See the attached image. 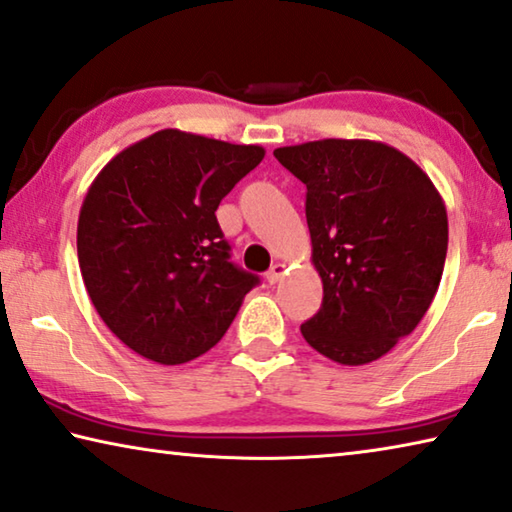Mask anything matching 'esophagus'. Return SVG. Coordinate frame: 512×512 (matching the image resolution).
<instances>
[{
    "label": "esophagus",
    "mask_w": 512,
    "mask_h": 512,
    "mask_svg": "<svg viewBox=\"0 0 512 512\" xmlns=\"http://www.w3.org/2000/svg\"><path fill=\"white\" fill-rule=\"evenodd\" d=\"M285 271H287L285 264H273L271 271L266 273V280H269L271 285H275V282H280V278H282V275H285Z\"/></svg>",
    "instance_id": "obj_1"
}]
</instances>
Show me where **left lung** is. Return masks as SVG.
Here are the masks:
<instances>
[{
	"label": "left lung",
	"mask_w": 512,
	"mask_h": 512,
	"mask_svg": "<svg viewBox=\"0 0 512 512\" xmlns=\"http://www.w3.org/2000/svg\"><path fill=\"white\" fill-rule=\"evenodd\" d=\"M307 186L305 216L323 303L300 326L328 360L360 367L419 326L440 287L449 221L424 170L369 139L273 150Z\"/></svg>",
	"instance_id": "8db88e82"
}]
</instances>
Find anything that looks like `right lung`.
I'll list each match as a JSON object with an SVG mask.
<instances>
[{"mask_svg":"<svg viewBox=\"0 0 512 512\" xmlns=\"http://www.w3.org/2000/svg\"><path fill=\"white\" fill-rule=\"evenodd\" d=\"M266 150L161 129L118 152L81 202L77 257L97 314L141 358L182 364L221 342L259 278L230 262L221 200Z\"/></svg>","mask_w":512,"mask_h":512,"instance_id":"add662e5","label":"right lung"}]
</instances>
